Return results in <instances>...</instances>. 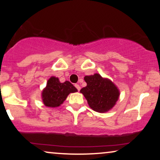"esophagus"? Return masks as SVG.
Listing matches in <instances>:
<instances>
[{
  "label": "esophagus",
  "instance_id": "obj_1",
  "mask_svg": "<svg viewBox=\"0 0 160 160\" xmlns=\"http://www.w3.org/2000/svg\"><path fill=\"white\" fill-rule=\"evenodd\" d=\"M75 87H76V88L78 89V91H79L80 89H81V87H80V86L78 84H75Z\"/></svg>",
  "mask_w": 160,
  "mask_h": 160
}]
</instances>
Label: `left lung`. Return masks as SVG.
Listing matches in <instances>:
<instances>
[{
	"instance_id": "1",
	"label": "left lung",
	"mask_w": 160,
	"mask_h": 160,
	"mask_svg": "<svg viewBox=\"0 0 160 160\" xmlns=\"http://www.w3.org/2000/svg\"><path fill=\"white\" fill-rule=\"evenodd\" d=\"M87 86L80 90L92 110L99 113L106 112L115 106L119 99V90L108 78H102L100 74L86 76Z\"/></svg>"
}]
</instances>
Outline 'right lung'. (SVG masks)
Listing matches in <instances>:
<instances>
[{
  "label": "right lung",
  "instance_id": "right-lung-1",
  "mask_svg": "<svg viewBox=\"0 0 160 160\" xmlns=\"http://www.w3.org/2000/svg\"><path fill=\"white\" fill-rule=\"evenodd\" d=\"M77 91V89L68 81L61 83L58 78L52 76L42 92L43 102L47 107H58L63 103L70 93Z\"/></svg>",
  "mask_w": 160,
  "mask_h": 160
}]
</instances>
